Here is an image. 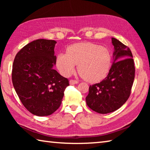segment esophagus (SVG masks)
I'll list each match as a JSON object with an SVG mask.
<instances>
[{
    "instance_id": "esophagus-1",
    "label": "esophagus",
    "mask_w": 150,
    "mask_h": 150,
    "mask_svg": "<svg viewBox=\"0 0 150 150\" xmlns=\"http://www.w3.org/2000/svg\"><path fill=\"white\" fill-rule=\"evenodd\" d=\"M77 83H78V81H75V80H70L69 81V84L71 85L77 84Z\"/></svg>"
}]
</instances>
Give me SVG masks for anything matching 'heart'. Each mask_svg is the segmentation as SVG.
<instances>
[{
    "mask_svg": "<svg viewBox=\"0 0 150 150\" xmlns=\"http://www.w3.org/2000/svg\"><path fill=\"white\" fill-rule=\"evenodd\" d=\"M66 53H59L56 57V67L64 77L72 75L77 64L79 75L90 83L103 80L110 71L112 55L105 47L91 42L77 43L69 45Z\"/></svg>",
    "mask_w": 150,
    "mask_h": 150,
    "instance_id": "heart-1",
    "label": "heart"
}]
</instances>
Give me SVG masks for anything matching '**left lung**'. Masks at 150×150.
Masks as SVG:
<instances>
[{"label":"left lung","instance_id":"1","mask_svg":"<svg viewBox=\"0 0 150 150\" xmlns=\"http://www.w3.org/2000/svg\"><path fill=\"white\" fill-rule=\"evenodd\" d=\"M112 44L113 63L110 71L103 81L90 86L85 98L88 107L100 114L112 112L126 102L135 77L130 48L115 38H112Z\"/></svg>","mask_w":150,"mask_h":150}]
</instances>
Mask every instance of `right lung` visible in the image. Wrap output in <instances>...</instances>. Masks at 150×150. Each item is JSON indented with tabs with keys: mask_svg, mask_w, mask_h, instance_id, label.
Returning <instances> with one entry per match:
<instances>
[{
	"mask_svg": "<svg viewBox=\"0 0 150 150\" xmlns=\"http://www.w3.org/2000/svg\"><path fill=\"white\" fill-rule=\"evenodd\" d=\"M55 40L39 39L28 44L14 58L12 83L18 96L33 115H52L59 107L69 85L54 66L56 63Z\"/></svg>",
	"mask_w": 150,
	"mask_h": 150,
	"instance_id": "right-lung-1",
	"label": "right lung"
}]
</instances>
